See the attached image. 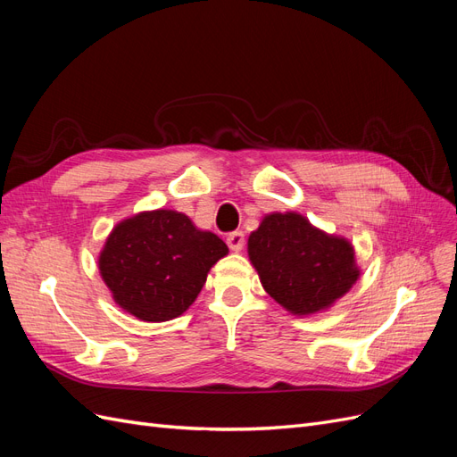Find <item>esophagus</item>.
I'll use <instances>...</instances> for the list:
<instances>
[{"mask_svg":"<svg viewBox=\"0 0 457 457\" xmlns=\"http://www.w3.org/2000/svg\"><path fill=\"white\" fill-rule=\"evenodd\" d=\"M245 244V238H244V232H230L227 237V245L230 247L232 252H242V247Z\"/></svg>","mask_w":457,"mask_h":457,"instance_id":"1","label":"esophagus"}]
</instances>
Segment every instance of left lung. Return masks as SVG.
<instances>
[{
    "mask_svg": "<svg viewBox=\"0 0 457 457\" xmlns=\"http://www.w3.org/2000/svg\"><path fill=\"white\" fill-rule=\"evenodd\" d=\"M265 292L294 316L328 311L361 278L354 245L297 212H272L247 238Z\"/></svg>",
    "mask_w": 457,
    "mask_h": 457,
    "instance_id": "obj_1",
    "label": "left lung"
}]
</instances>
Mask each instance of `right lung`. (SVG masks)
I'll list each match as a JSON object with an SVG mask.
<instances>
[{
	"label": "right lung",
	"mask_w": 457,
	"mask_h": 457,
	"mask_svg": "<svg viewBox=\"0 0 457 457\" xmlns=\"http://www.w3.org/2000/svg\"><path fill=\"white\" fill-rule=\"evenodd\" d=\"M225 255L217 234L162 207L120 220L99 253V272L120 309L143 322H168L196 301Z\"/></svg>",
	"instance_id": "obj_1"
}]
</instances>
